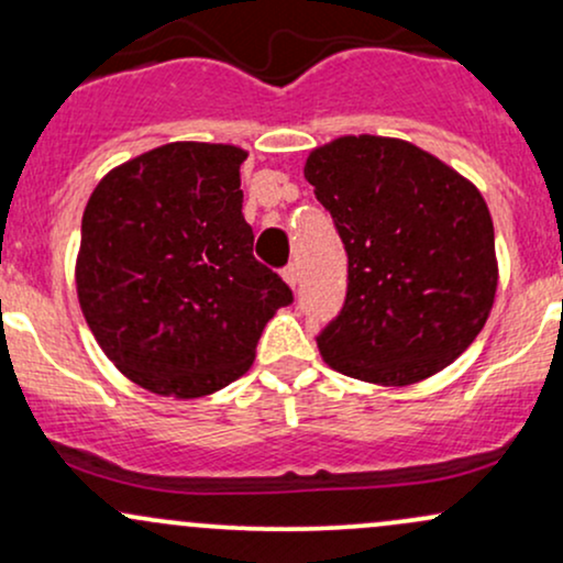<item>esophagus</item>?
<instances>
[{
	"label": "esophagus",
	"instance_id": "1",
	"mask_svg": "<svg viewBox=\"0 0 563 563\" xmlns=\"http://www.w3.org/2000/svg\"><path fill=\"white\" fill-rule=\"evenodd\" d=\"M283 277H286L290 288H296V283H299V269H296V264H288V267L283 269Z\"/></svg>",
	"mask_w": 563,
	"mask_h": 563
}]
</instances>
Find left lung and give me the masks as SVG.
Returning <instances> with one entry per match:
<instances>
[{
  "instance_id": "left-lung-1",
  "label": "left lung",
  "mask_w": 563,
  "mask_h": 563,
  "mask_svg": "<svg viewBox=\"0 0 563 563\" xmlns=\"http://www.w3.org/2000/svg\"><path fill=\"white\" fill-rule=\"evenodd\" d=\"M303 177L344 243L346 299L318 335L322 360L380 386L423 380L479 335L497 290L495 230L482 192L394 137H339Z\"/></svg>"
}]
</instances>
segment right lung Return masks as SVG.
I'll use <instances>...</instances> for the list:
<instances>
[{"label": "right lung", "mask_w": 563, "mask_h": 563, "mask_svg": "<svg viewBox=\"0 0 563 563\" xmlns=\"http://www.w3.org/2000/svg\"><path fill=\"white\" fill-rule=\"evenodd\" d=\"M245 151L169 142L108 172L81 219L76 290L97 344L134 384L196 399L241 378L294 301L256 262Z\"/></svg>", "instance_id": "right-lung-1"}]
</instances>
